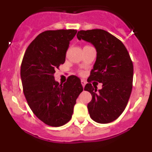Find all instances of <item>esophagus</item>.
Listing matches in <instances>:
<instances>
[{
    "mask_svg": "<svg viewBox=\"0 0 152 152\" xmlns=\"http://www.w3.org/2000/svg\"><path fill=\"white\" fill-rule=\"evenodd\" d=\"M80 81H81V84H82L83 88H84V86H85V84H86V81L84 80V79H81V80H80Z\"/></svg>",
    "mask_w": 152,
    "mask_h": 152,
    "instance_id": "1",
    "label": "esophagus"
}]
</instances>
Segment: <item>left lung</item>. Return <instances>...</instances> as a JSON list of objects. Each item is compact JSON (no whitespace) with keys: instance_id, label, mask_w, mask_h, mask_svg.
<instances>
[{"instance_id":"1","label":"left lung","mask_w":152,"mask_h":152,"mask_svg":"<svg viewBox=\"0 0 152 152\" xmlns=\"http://www.w3.org/2000/svg\"><path fill=\"white\" fill-rule=\"evenodd\" d=\"M79 40L91 42L96 50V59L84 91L92 100L88 104L90 116L98 123L116 120L124 111L132 89L133 64L128 51L116 37L103 29L80 30ZM91 80L102 83L100 90Z\"/></svg>"}]
</instances>
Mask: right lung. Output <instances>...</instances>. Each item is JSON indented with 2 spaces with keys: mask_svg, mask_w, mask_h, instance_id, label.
I'll return each mask as SVG.
<instances>
[{
  "mask_svg": "<svg viewBox=\"0 0 152 152\" xmlns=\"http://www.w3.org/2000/svg\"><path fill=\"white\" fill-rule=\"evenodd\" d=\"M76 33L75 29L45 31L29 44L23 58L20 77L25 97L33 113L48 126L58 127L68 123L83 91L75 75L63 84L54 77Z\"/></svg>",
  "mask_w": 152,
  "mask_h": 152,
  "instance_id": "right-lung-1",
  "label": "right lung"
}]
</instances>
